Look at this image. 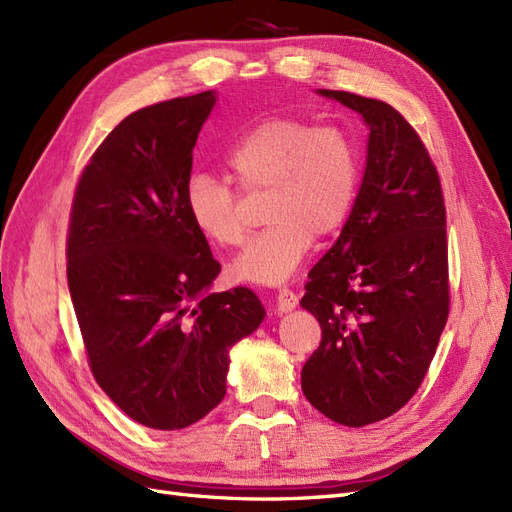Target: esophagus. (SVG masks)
Returning a JSON list of instances; mask_svg holds the SVG:
<instances>
[{
  "label": "esophagus",
  "instance_id": "34e87169",
  "mask_svg": "<svg viewBox=\"0 0 512 512\" xmlns=\"http://www.w3.org/2000/svg\"><path fill=\"white\" fill-rule=\"evenodd\" d=\"M297 303H299V297H297V294H294L290 288H282L280 292H277V299H275L277 314L292 312V309L297 307Z\"/></svg>",
  "mask_w": 512,
  "mask_h": 512
}]
</instances>
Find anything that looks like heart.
<instances>
[{
    "instance_id": "heart-1",
    "label": "heart",
    "mask_w": 512,
    "mask_h": 512,
    "mask_svg": "<svg viewBox=\"0 0 512 512\" xmlns=\"http://www.w3.org/2000/svg\"><path fill=\"white\" fill-rule=\"evenodd\" d=\"M226 166L245 194L267 192L271 222L230 262L239 282L277 286L290 280L312 247L344 224L359 188L361 160L354 138L335 123L269 117L226 153ZM190 222L207 241L232 247L245 237L241 196L226 179L192 173L183 190Z\"/></svg>"
}]
</instances>
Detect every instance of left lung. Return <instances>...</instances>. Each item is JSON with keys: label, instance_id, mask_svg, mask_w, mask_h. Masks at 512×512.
Returning <instances> with one entry per match:
<instances>
[{"label": "left lung", "instance_id": "1", "mask_svg": "<svg viewBox=\"0 0 512 512\" xmlns=\"http://www.w3.org/2000/svg\"><path fill=\"white\" fill-rule=\"evenodd\" d=\"M318 94L361 113L369 141L350 218L305 284L322 339L301 389L331 421L363 427L404 408L436 354L451 303L446 209L429 151L391 104Z\"/></svg>", "mask_w": 512, "mask_h": 512}]
</instances>
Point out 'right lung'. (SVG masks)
<instances>
[{"label":"right lung","instance_id":"right-lung-1","mask_svg":"<svg viewBox=\"0 0 512 512\" xmlns=\"http://www.w3.org/2000/svg\"><path fill=\"white\" fill-rule=\"evenodd\" d=\"M213 91L123 119L76 185L68 288L100 389L136 423L175 431L226 395L228 350L258 329L250 288L209 292L220 273L185 211L192 149Z\"/></svg>","mask_w":512,"mask_h":512}]
</instances>
